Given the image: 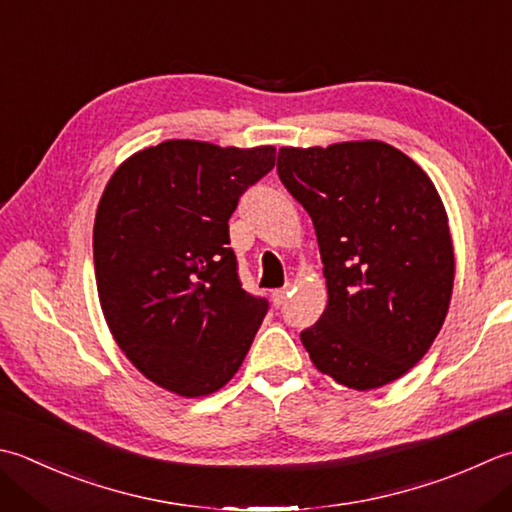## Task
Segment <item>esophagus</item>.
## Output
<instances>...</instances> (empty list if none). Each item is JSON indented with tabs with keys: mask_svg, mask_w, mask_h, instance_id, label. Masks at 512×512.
<instances>
[{
	"mask_svg": "<svg viewBox=\"0 0 512 512\" xmlns=\"http://www.w3.org/2000/svg\"><path fill=\"white\" fill-rule=\"evenodd\" d=\"M288 293H290V284H286L284 288H277V290H273V304H275V306H282V304L286 302Z\"/></svg>",
	"mask_w": 512,
	"mask_h": 512,
	"instance_id": "obj_1",
	"label": "esophagus"
}]
</instances>
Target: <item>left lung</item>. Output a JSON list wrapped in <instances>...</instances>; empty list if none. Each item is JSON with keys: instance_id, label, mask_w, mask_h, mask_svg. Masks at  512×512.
Instances as JSON below:
<instances>
[{"instance_id": "1", "label": "left lung", "mask_w": 512, "mask_h": 512, "mask_svg": "<svg viewBox=\"0 0 512 512\" xmlns=\"http://www.w3.org/2000/svg\"><path fill=\"white\" fill-rule=\"evenodd\" d=\"M277 173L313 219L328 304L302 344L319 373L353 390L406 375L444 326L455 279L435 184L377 139L279 148Z\"/></svg>"}]
</instances>
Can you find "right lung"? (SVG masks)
<instances>
[{"label": "right lung", "instance_id": "right-lung-1", "mask_svg": "<svg viewBox=\"0 0 512 512\" xmlns=\"http://www.w3.org/2000/svg\"><path fill=\"white\" fill-rule=\"evenodd\" d=\"M275 166V146L168 139L130 155L99 199V304L117 346L150 382L182 397L226 386L268 302L239 284L228 219Z\"/></svg>", "mask_w": 512, "mask_h": 512}]
</instances>
